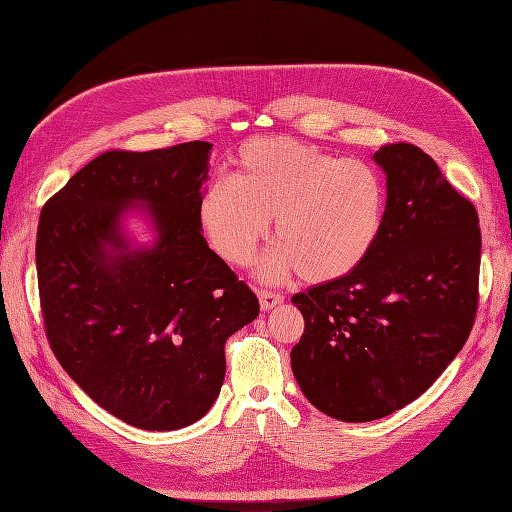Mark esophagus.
<instances>
[{"label": "esophagus", "mask_w": 512, "mask_h": 512, "mask_svg": "<svg viewBox=\"0 0 512 512\" xmlns=\"http://www.w3.org/2000/svg\"><path fill=\"white\" fill-rule=\"evenodd\" d=\"M258 301H260V307L267 312V309L282 305L284 297L280 292H273V290H258Z\"/></svg>", "instance_id": "esophagus-1"}]
</instances>
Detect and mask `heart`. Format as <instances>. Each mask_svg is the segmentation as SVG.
I'll use <instances>...</instances> for the list:
<instances>
[{
  "instance_id": "obj_1",
  "label": "heart",
  "mask_w": 512,
  "mask_h": 512,
  "mask_svg": "<svg viewBox=\"0 0 512 512\" xmlns=\"http://www.w3.org/2000/svg\"><path fill=\"white\" fill-rule=\"evenodd\" d=\"M386 183L363 160L337 158L294 138H252L196 205L211 250L230 267H250L273 220L275 247L265 280L299 271L309 284H331L376 250L386 222Z\"/></svg>"
}]
</instances>
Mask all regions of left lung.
I'll return each instance as SVG.
<instances>
[{"mask_svg":"<svg viewBox=\"0 0 512 512\" xmlns=\"http://www.w3.org/2000/svg\"><path fill=\"white\" fill-rule=\"evenodd\" d=\"M374 160L389 194L376 250L344 280L292 297L305 320L292 374L309 404L346 423L421 397L466 344L478 307L474 205L410 143Z\"/></svg>","mask_w":512,"mask_h":512,"instance_id":"left-lung-1","label":"left lung"}]
</instances>
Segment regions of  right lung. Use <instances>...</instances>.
<instances>
[{"label": "right lung", "instance_id": "obj_1", "mask_svg": "<svg viewBox=\"0 0 512 512\" xmlns=\"http://www.w3.org/2000/svg\"><path fill=\"white\" fill-rule=\"evenodd\" d=\"M211 143L106 151L46 200L36 239L42 318L68 376L138 429L203 418L226 374V339L256 294L207 245L196 205ZM143 208L157 232L134 246L120 220Z\"/></svg>", "mask_w": 512, "mask_h": 512}]
</instances>
